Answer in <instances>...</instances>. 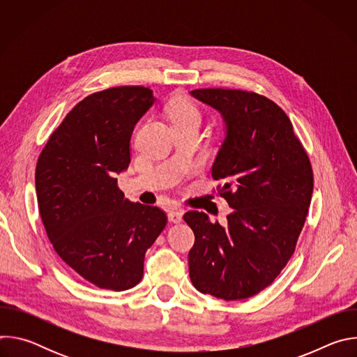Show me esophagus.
Segmentation results:
<instances>
[{
	"mask_svg": "<svg viewBox=\"0 0 357 357\" xmlns=\"http://www.w3.org/2000/svg\"><path fill=\"white\" fill-rule=\"evenodd\" d=\"M183 213H185V211H182V209H172V211L168 213L169 222H172V223H181Z\"/></svg>",
	"mask_w": 357,
	"mask_h": 357,
	"instance_id": "esophagus-1",
	"label": "esophagus"
}]
</instances>
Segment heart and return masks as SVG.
Instances as JSON below:
<instances>
[{
    "mask_svg": "<svg viewBox=\"0 0 357 357\" xmlns=\"http://www.w3.org/2000/svg\"><path fill=\"white\" fill-rule=\"evenodd\" d=\"M169 119L172 124L182 123H196L200 124L202 114L197 106L186 97H179L172 101L169 106Z\"/></svg>",
    "mask_w": 357,
    "mask_h": 357,
    "instance_id": "b5f03b06",
    "label": "heart"
}]
</instances>
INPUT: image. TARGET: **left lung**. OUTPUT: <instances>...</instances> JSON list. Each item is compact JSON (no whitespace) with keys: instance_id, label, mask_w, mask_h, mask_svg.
I'll return each instance as SVG.
<instances>
[{"instance_id":"8db88e82","label":"left lung","mask_w":357,"mask_h":357,"mask_svg":"<svg viewBox=\"0 0 357 357\" xmlns=\"http://www.w3.org/2000/svg\"><path fill=\"white\" fill-rule=\"evenodd\" d=\"M227 126L212 168L215 192L233 212L227 225L190 211L189 251L193 287L226 301L245 299L268 287L295 251L314 190L310 157L285 112L268 97L240 89H196Z\"/></svg>"}]
</instances>
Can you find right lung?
Returning <instances> with one entry per match:
<instances>
[{
    "mask_svg": "<svg viewBox=\"0 0 357 357\" xmlns=\"http://www.w3.org/2000/svg\"><path fill=\"white\" fill-rule=\"evenodd\" d=\"M154 103L144 86L89 94L66 114L39 154V213L58 256L83 280L112 291L135 287L167 213L124 199L116 174L128 168L130 138Z\"/></svg>",
    "mask_w": 357,
    "mask_h": 357,
    "instance_id": "1",
    "label": "right lung"
}]
</instances>
